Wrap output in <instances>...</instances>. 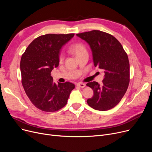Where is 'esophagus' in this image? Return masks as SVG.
Instances as JSON below:
<instances>
[{"label":"esophagus","instance_id":"34e87169","mask_svg":"<svg viewBox=\"0 0 152 152\" xmlns=\"http://www.w3.org/2000/svg\"><path fill=\"white\" fill-rule=\"evenodd\" d=\"M77 86L78 87H81V88H84V87H86V84H85L84 83H78V84H77Z\"/></svg>","mask_w":152,"mask_h":152}]
</instances>
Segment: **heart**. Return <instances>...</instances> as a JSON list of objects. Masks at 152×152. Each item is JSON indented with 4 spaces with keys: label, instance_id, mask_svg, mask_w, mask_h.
Segmentation results:
<instances>
[{
    "label": "heart",
    "instance_id": "b5f03b06",
    "mask_svg": "<svg viewBox=\"0 0 152 152\" xmlns=\"http://www.w3.org/2000/svg\"><path fill=\"white\" fill-rule=\"evenodd\" d=\"M69 52L76 55L77 57L78 56L81 55L83 53L87 52L85 45L81 42H76L72 45L69 48ZM63 60V55L62 53H60L58 55V61L60 63L62 62Z\"/></svg>",
    "mask_w": 152,
    "mask_h": 152
}]
</instances>
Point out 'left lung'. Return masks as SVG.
I'll list each match as a JSON object with an SVG mask.
<instances>
[{"instance_id":"8db88e82","label":"left lung","mask_w":152,"mask_h":152,"mask_svg":"<svg viewBox=\"0 0 152 152\" xmlns=\"http://www.w3.org/2000/svg\"><path fill=\"white\" fill-rule=\"evenodd\" d=\"M91 48L95 67L104 71L102 85L97 82L86 85L94 91L87 103L92 108L106 111L117 105L128 88L130 66L128 57L121 43L111 34L99 30L76 34Z\"/></svg>"}]
</instances>
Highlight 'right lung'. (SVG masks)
<instances>
[{"label":"right lung","instance_id":"add662e5","mask_svg":"<svg viewBox=\"0 0 152 152\" xmlns=\"http://www.w3.org/2000/svg\"><path fill=\"white\" fill-rule=\"evenodd\" d=\"M70 34H47L34 39L21 56V83L31 103L46 112L65 107L75 86L69 82H53L51 71L59 65L61 47L74 36Z\"/></svg>","mask_w":152,"mask_h":152}]
</instances>
